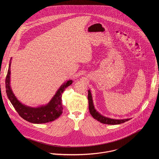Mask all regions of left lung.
Here are the masks:
<instances>
[{"instance_id": "1", "label": "left lung", "mask_w": 159, "mask_h": 159, "mask_svg": "<svg viewBox=\"0 0 159 159\" xmlns=\"http://www.w3.org/2000/svg\"><path fill=\"white\" fill-rule=\"evenodd\" d=\"M88 101H89V112L91 113L92 116L100 122L105 124H108V125H117L120 124L122 123H124L126 121L129 120L130 119H111L105 116H102V114L99 113L94 108V105L93 103V100L91 94L90 90L88 91Z\"/></svg>"}]
</instances>
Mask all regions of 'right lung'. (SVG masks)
I'll return each mask as SVG.
<instances>
[{
  "instance_id": "add662e5",
  "label": "right lung",
  "mask_w": 159,
  "mask_h": 159,
  "mask_svg": "<svg viewBox=\"0 0 159 159\" xmlns=\"http://www.w3.org/2000/svg\"><path fill=\"white\" fill-rule=\"evenodd\" d=\"M11 60V58L10 61L8 70L6 76L5 88L7 97L17 113L24 120L34 124H44L57 119L62 113V93L66 88L72 84L73 81L68 80L67 82H65L56 92V94L47 105L38 108L27 107L22 104L16 98L11 89L10 85Z\"/></svg>"
}]
</instances>
